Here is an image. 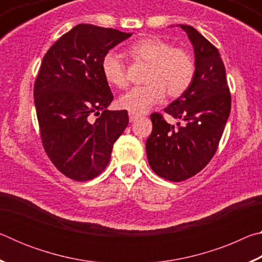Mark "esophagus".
<instances>
[{
    "label": "esophagus",
    "instance_id": "34e87169",
    "mask_svg": "<svg viewBox=\"0 0 262 262\" xmlns=\"http://www.w3.org/2000/svg\"><path fill=\"white\" fill-rule=\"evenodd\" d=\"M128 115H129V120H130V122L135 121L136 119H137V117H139V115H137L136 113H133V112H129V113H128Z\"/></svg>",
    "mask_w": 262,
    "mask_h": 262
}]
</instances>
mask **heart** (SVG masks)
Instances as JSON below:
<instances>
[{
    "mask_svg": "<svg viewBox=\"0 0 262 262\" xmlns=\"http://www.w3.org/2000/svg\"><path fill=\"white\" fill-rule=\"evenodd\" d=\"M128 55L136 61L150 64L143 86L130 89L120 96L118 105L129 112L144 113L164 99L167 92L171 98L183 96L192 84L195 75L193 56L173 43L157 37L141 38L128 48ZM105 81L115 88L128 84L127 68L122 56L108 51L101 60Z\"/></svg>",
    "mask_w": 262,
    "mask_h": 262,
    "instance_id": "1",
    "label": "heart"
}]
</instances>
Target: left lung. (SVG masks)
<instances>
[{
	"label": "left lung",
	"instance_id": "obj_1",
	"mask_svg": "<svg viewBox=\"0 0 262 262\" xmlns=\"http://www.w3.org/2000/svg\"><path fill=\"white\" fill-rule=\"evenodd\" d=\"M194 48L195 75L188 90L164 110L184 121L174 127L151 114L145 149L150 167L162 178L183 181L199 173L214 156L223 134L231 96L219 50L193 26L179 25Z\"/></svg>",
	"mask_w": 262,
	"mask_h": 262
}]
</instances>
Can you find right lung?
Returning a JSON list of instances; mask_svg holds the SVG:
<instances>
[{
	"instance_id": "1",
	"label": "right lung",
	"mask_w": 262,
	"mask_h": 262,
	"mask_svg": "<svg viewBox=\"0 0 262 262\" xmlns=\"http://www.w3.org/2000/svg\"><path fill=\"white\" fill-rule=\"evenodd\" d=\"M130 35L78 24L43 56L33 90L40 136L47 156L70 179L86 181L100 174L129 121L126 110H107L113 95L101 60ZM92 113L99 115L95 122Z\"/></svg>"
}]
</instances>
